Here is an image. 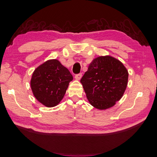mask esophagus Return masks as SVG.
<instances>
[{"instance_id": "34e87169", "label": "esophagus", "mask_w": 157, "mask_h": 157, "mask_svg": "<svg viewBox=\"0 0 157 157\" xmlns=\"http://www.w3.org/2000/svg\"><path fill=\"white\" fill-rule=\"evenodd\" d=\"M82 76V73H78V74H76V75H75V78L76 79H78V80H79V79H81Z\"/></svg>"}]
</instances>
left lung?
<instances>
[{
    "label": "left lung",
    "instance_id": "left-lung-1",
    "mask_svg": "<svg viewBox=\"0 0 157 157\" xmlns=\"http://www.w3.org/2000/svg\"><path fill=\"white\" fill-rule=\"evenodd\" d=\"M128 73L121 61L109 56L93 60L80 82L92 105L105 109L115 105L123 95Z\"/></svg>",
    "mask_w": 157,
    "mask_h": 157
}]
</instances>
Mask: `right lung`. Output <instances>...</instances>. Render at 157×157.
I'll use <instances>...</instances> for the list:
<instances>
[{
    "label": "right lung",
    "mask_w": 157,
    "mask_h": 157,
    "mask_svg": "<svg viewBox=\"0 0 157 157\" xmlns=\"http://www.w3.org/2000/svg\"><path fill=\"white\" fill-rule=\"evenodd\" d=\"M73 76L58 60L45 62L33 73L30 86L34 96L46 107L57 105L63 99Z\"/></svg>",
    "instance_id": "1"
}]
</instances>
